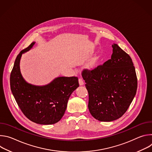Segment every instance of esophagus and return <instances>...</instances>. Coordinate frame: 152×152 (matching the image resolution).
<instances>
[{"instance_id": "esophagus-1", "label": "esophagus", "mask_w": 152, "mask_h": 152, "mask_svg": "<svg viewBox=\"0 0 152 152\" xmlns=\"http://www.w3.org/2000/svg\"><path fill=\"white\" fill-rule=\"evenodd\" d=\"M79 83L80 85H83L84 84V82H83V80L82 77H80L79 79Z\"/></svg>"}]
</instances>
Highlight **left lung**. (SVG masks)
Wrapping results in <instances>:
<instances>
[{"mask_svg": "<svg viewBox=\"0 0 152 152\" xmlns=\"http://www.w3.org/2000/svg\"><path fill=\"white\" fill-rule=\"evenodd\" d=\"M111 58L82 75L89 95L88 109L100 121L120 118L132 103L137 89V77L131 58L117 44Z\"/></svg>", "mask_w": 152, "mask_h": 152, "instance_id": "8db88e82", "label": "left lung"}]
</instances>
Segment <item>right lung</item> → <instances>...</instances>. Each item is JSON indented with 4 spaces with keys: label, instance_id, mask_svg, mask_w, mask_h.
I'll return each instance as SVG.
<instances>
[{
    "label": "right lung",
    "instance_id": "obj_1",
    "mask_svg": "<svg viewBox=\"0 0 152 152\" xmlns=\"http://www.w3.org/2000/svg\"><path fill=\"white\" fill-rule=\"evenodd\" d=\"M35 42L17 55L10 76V86L15 101L24 115L39 124L58 122L66 110L72 93L78 87L77 77H58L42 86L32 85L23 77L20 61L23 53L29 51Z\"/></svg>",
    "mask_w": 152,
    "mask_h": 152
}]
</instances>
